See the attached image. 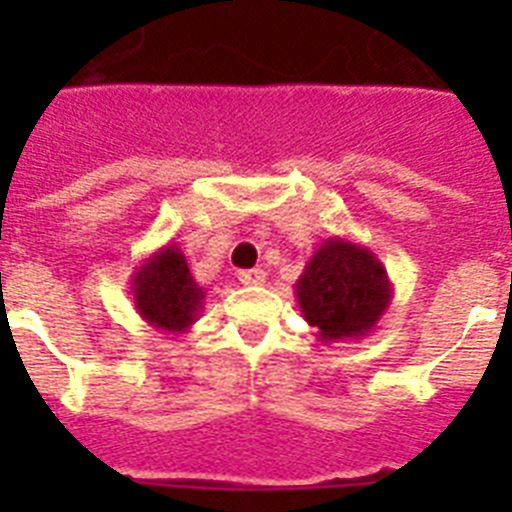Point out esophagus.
Masks as SVG:
<instances>
[{
  "label": "esophagus",
  "instance_id": "34e87169",
  "mask_svg": "<svg viewBox=\"0 0 512 512\" xmlns=\"http://www.w3.org/2000/svg\"><path fill=\"white\" fill-rule=\"evenodd\" d=\"M238 279L246 287H259V284L266 282V271L264 269H243L238 271Z\"/></svg>",
  "mask_w": 512,
  "mask_h": 512
}]
</instances>
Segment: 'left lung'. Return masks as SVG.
<instances>
[{"label": "left lung", "mask_w": 512, "mask_h": 512, "mask_svg": "<svg viewBox=\"0 0 512 512\" xmlns=\"http://www.w3.org/2000/svg\"><path fill=\"white\" fill-rule=\"evenodd\" d=\"M387 269L372 251L348 238H328L310 256L295 284L302 318L325 343L369 336L392 305Z\"/></svg>", "instance_id": "8db88e82"}]
</instances>
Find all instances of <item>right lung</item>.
Here are the masks:
<instances>
[{"mask_svg": "<svg viewBox=\"0 0 512 512\" xmlns=\"http://www.w3.org/2000/svg\"><path fill=\"white\" fill-rule=\"evenodd\" d=\"M135 310L161 333H187L202 315L205 289L194 282L182 248L166 243L130 277Z\"/></svg>", "mask_w": 512, "mask_h": 512, "instance_id": "right-lung-1", "label": "right lung"}]
</instances>
